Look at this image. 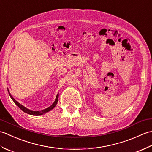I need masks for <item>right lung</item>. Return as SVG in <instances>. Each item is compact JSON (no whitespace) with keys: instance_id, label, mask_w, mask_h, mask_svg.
Returning <instances> with one entry per match:
<instances>
[{"instance_id":"1","label":"right lung","mask_w":152,"mask_h":152,"mask_svg":"<svg viewBox=\"0 0 152 152\" xmlns=\"http://www.w3.org/2000/svg\"><path fill=\"white\" fill-rule=\"evenodd\" d=\"M9 94H10V97L12 98V99L13 100V101H14V102H15V104L16 105H17V106H18V107L21 110H23V112H25V113H27V114L33 115H40L45 114V113H46V112H48L50 111L51 110H52V109L55 107V106H56V105L57 104V101H58V97H59V94H57V96H56V101H55V102L53 103L52 105L50 106V107H48V108L42 110H41V111H32V110H30L27 109V108H25V106H23V105L19 104V103L18 101H16L12 97V96L11 95H10V93H9Z\"/></svg>"}]
</instances>
